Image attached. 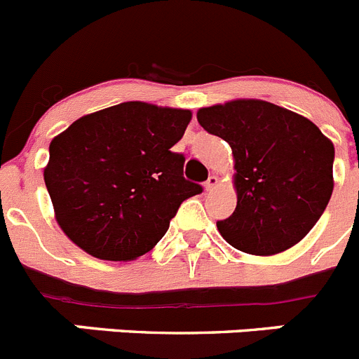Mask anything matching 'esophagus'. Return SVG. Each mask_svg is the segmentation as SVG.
<instances>
[{
	"mask_svg": "<svg viewBox=\"0 0 359 359\" xmlns=\"http://www.w3.org/2000/svg\"><path fill=\"white\" fill-rule=\"evenodd\" d=\"M216 186H217V177L216 175H210L209 179L205 180V191H212Z\"/></svg>",
	"mask_w": 359,
	"mask_h": 359,
	"instance_id": "obj_1",
	"label": "esophagus"
}]
</instances>
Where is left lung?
<instances>
[{"instance_id": "obj_1", "label": "left lung", "mask_w": 359, "mask_h": 359, "mask_svg": "<svg viewBox=\"0 0 359 359\" xmlns=\"http://www.w3.org/2000/svg\"><path fill=\"white\" fill-rule=\"evenodd\" d=\"M196 118L236 159L237 207L217 221L223 239L250 255H276L299 243L333 193V143L313 122L266 100L216 104Z\"/></svg>"}]
</instances>
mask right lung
<instances>
[{"label":"right lung","instance_id":"obj_1","mask_svg":"<svg viewBox=\"0 0 359 359\" xmlns=\"http://www.w3.org/2000/svg\"><path fill=\"white\" fill-rule=\"evenodd\" d=\"M189 109L122 102L53 138L43 180L65 236L92 257L134 260L166 233L180 203L202 193L184 179Z\"/></svg>","mask_w":359,"mask_h":359}]
</instances>
